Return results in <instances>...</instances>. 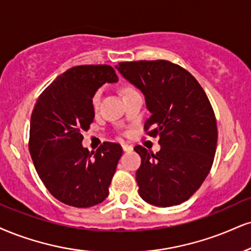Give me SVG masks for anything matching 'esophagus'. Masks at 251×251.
I'll use <instances>...</instances> for the list:
<instances>
[{
    "label": "esophagus",
    "instance_id": "esophagus-1",
    "mask_svg": "<svg viewBox=\"0 0 251 251\" xmlns=\"http://www.w3.org/2000/svg\"><path fill=\"white\" fill-rule=\"evenodd\" d=\"M123 150L124 152H129V151L133 150V147L131 146V145H127V144H123Z\"/></svg>",
    "mask_w": 251,
    "mask_h": 251
}]
</instances>
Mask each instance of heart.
Here are the masks:
<instances>
[{
	"label": "heart",
	"mask_w": 251,
	"mask_h": 251,
	"mask_svg": "<svg viewBox=\"0 0 251 251\" xmlns=\"http://www.w3.org/2000/svg\"><path fill=\"white\" fill-rule=\"evenodd\" d=\"M128 91H131V90H128ZM100 98H101V91H98L95 96H93V98H92L93 107H95V108L98 107L99 102H100Z\"/></svg>",
	"instance_id": "1"
}]
</instances>
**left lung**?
I'll return each mask as SVG.
<instances>
[{"label":"left lung","mask_w":251,"mask_h":251,"mask_svg":"<svg viewBox=\"0 0 251 251\" xmlns=\"http://www.w3.org/2000/svg\"><path fill=\"white\" fill-rule=\"evenodd\" d=\"M119 74L145 96L151 117L145 123L161 149L152 154L141 146L135 174L139 195L156 207L188 200L212 168L217 144L215 114L199 81L168 60H139L116 65Z\"/></svg>","instance_id":"left-lung-1"}]
</instances>
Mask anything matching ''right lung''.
I'll list each match as a JSON object with an SVG mask.
<instances>
[{"mask_svg": "<svg viewBox=\"0 0 251 251\" xmlns=\"http://www.w3.org/2000/svg\"><path fill=\"white\" fill-rule=\"evenodd\" d=\"M117 81L110 65L75 66L53 80L35 104L30 155L48 191L68 206L89 208L108 195L122 146L104 143L89 152L81 145V132L95 118L93 96L105 83Z\"/></svg>", "mask_w": 251, "mask_h": 251, "instance_id": "add662e5", "label": "right lung"}]
</instances>
